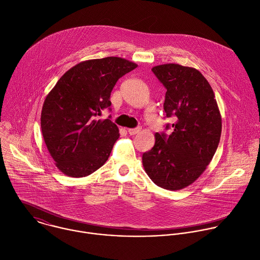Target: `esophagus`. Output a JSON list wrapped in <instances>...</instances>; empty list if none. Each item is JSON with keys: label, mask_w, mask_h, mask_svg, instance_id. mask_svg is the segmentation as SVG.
<instances>
[{"label": "esophagus", "mask_w": 260, "mask_h": 260, "mask_svg": "<svg viewBox=\"0 0 260 260\" xmlns=\"http://www.w3.org/2000/svg\"><path fill=\"white\" fill-rule=\"evenodd\" d=\"M141 127H136V128H128L127 129V132H128V134L131 135V136H134V135H136V134H139L140 132H141Z\"/></svg>", "instance_id": "1"}]
</instances>
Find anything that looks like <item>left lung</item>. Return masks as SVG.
<instances>
[{"label":"left lung","mask_w":260,"mask_h":260,"mask_svg":"<svg viewBox=\"0 0 260 260\" xmlns=\"http://www.w3.org/2000/svg\"><path fill=\"white\" fill-rule=\"evenodd\" d=\"M166 88L164 110L173 116V132L155 134V145L143 154V166L158 186L179 190L207 169L220 143L222 117L208 80L194 68L165 63L152 69ZM170 127L166 125V129Z\"/></svg>","instance_id":"left-lung-1"}]
</instances>
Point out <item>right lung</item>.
<instances>
[{
  "label": "right lung",
  "mask_w": 260,
  "mask_h": 260,
  "mask_svg": "<svg viewBox=\"0 0 260 260\" xmlns=\"http://www.w3.org/2000/svg\"><path fill=\"white\" fill-rule=\"evenodd\" d=\"M138 67L117 56L89 59L67 71L47 94L41 110V132L55 166L70 177H85L107 161L119 138L109 118L110 93L117 80Z\"/></svg>",
  "instance_id": "right-lung-1"
}]
</instances>
